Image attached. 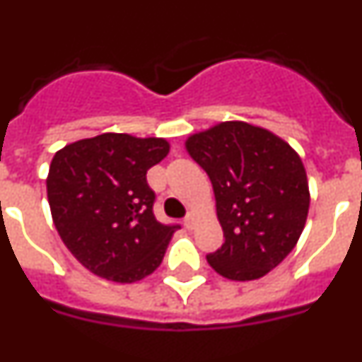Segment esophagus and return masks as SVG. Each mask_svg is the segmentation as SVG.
I'll return each instance as SVG.
<instances>
[{
    "instance_id": "esophagus-1",
    "label": "esophagus",
    "mask_w": 362,
    "mask_h": 362,
    "mask_svg": "<svg viewBox=\"0 0 362 362\" xmlns=\"http://www.w3.org/2000/svg\"><path fill=\"white\" fill-rule=\"evenodd\" d=\"M194 225H196V214L190 212L187 217H185V226H187L188 230H192L194 228Z\"/></svg>"
}]
</instances>
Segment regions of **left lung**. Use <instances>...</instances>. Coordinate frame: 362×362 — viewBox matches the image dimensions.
<instances>
[{"instance_id":"left-lung-1","label":"left lung","mask_w":362,"mask_h":362,"mask_svg":"<svg viewBox=\"0 0 362 362\" xmlns=\"http://www.w3.org/2000/svg\"><path fill=\"white\" fill-rule=\"evenodd\" d=\"M190 158L209 174L225 233L210 267L232 281L267 276L299 241L310 190L299 153L270 130L225 121L192 134Z\"/></svg>"}]
</instances>
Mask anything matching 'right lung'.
I'll return each instance as SVG.
<instances>
[{
  "mask_svg": "<svg viewBox=\"0 0 362 362\" xmlns=\"http://www.w3.org/2000/svg\"><path fill=\"white\" fill-rule=\"evenodd\" d=\"M163 137L107 132L54 153L47 196L59 238L79 263L116 283H136L161 264L177 225L153 216L146 172L166 158Z\"/></svg>",
  "mask_w": 362,
  "mask_h": 362,
  "instance_id": "1",
  "label": "right lung"
}]
</instances>
